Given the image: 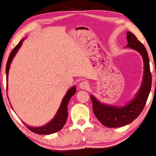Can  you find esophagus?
Returning a JSON list of instances; mask_svg holds the SVG:
<instances>
[{"label": "esophagus", "instance_id": "34e87169", "mask_svg": "<svg viewBox=\"0 0 156 156\" xmlns=\"http://www.w3.org/2000/svg\"><path fill=\"white\" fill-rule=\"evenodd\" d=\"M89 82L85 81V80H83V81H82L80 83V87L81 88L82 90H85V89H87L88 87H89Z\"/></svg>", "mask_w": 156, "mask_h": 156}]
</instances>
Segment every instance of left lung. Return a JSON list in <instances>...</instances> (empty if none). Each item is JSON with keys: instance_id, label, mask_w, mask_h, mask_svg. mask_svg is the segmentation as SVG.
<instances>
[{"instance_id": "left-lung-1", "label": "left lung", "mask_w": 156, "mask_h": 156, "mask_svg": "<svg viewBox=\"0 0 156 156\" xmlns=\"http://www.w3.org/2000/svg\"><path fill=\"white\" fill-rule=\"evenodd\" d=\"M126 34L128 47L137 51L143 58L145 71L143 82L139 93L133 101L125 106L121 108L103 105L97 101L93 95L90 96L93 102V110L96 118L102 124L110 128L125 126L135 120L143 111L151 90L152 74L150 69L149 58L147 50L133 33L128 32Z\"/></svg>"}]
</instances>
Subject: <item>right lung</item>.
<instances>
[{
  "mask_svg": "<svg viewBox=\"0 0 156 156\" xmlns=\"http://www.w3.org/2000/svg\"><path fill=\"white\" fill-rule=\"evenodd\" d=\"M22 42L23 40H21V41L13 48L12 51H11L10 55H9V58H8L6 68H5L7 80L8 75H9V67H10L11 61H12L13 58L14 57L15 54L16 53L17 51H18L19 48L21 47ZM75 93H76V87L74 86V87L71 88V89L67 92L66 95H65L64 98H63L62 103H61V106L59 108V110L58 111L56 116H55V118L53 119L51 122H49L48 124H46L45 126H40V127H31V126L24 124L25 126H26L31 132L39 134H50L60 131L61 129L63 127L65 124H66L67 116H68V108H67V107H68L69 100H70L71 98L74 95Z\"/></svg>",
  "mask_w": 156,
  "mask_h": 156,
  "instance_id": "1",
  "label": "right lung"
}]
</instances>
